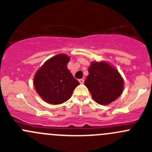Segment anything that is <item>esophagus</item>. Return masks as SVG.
I'll return each mask as SVG.
<instances>
[{
    "instance_id": "esophagus-1",
    "label": "esophagus",
    "mask_w": 152,
    "mask_h": 152,
    "mask_svg": "<svg viewBox=\"0 0 152 152\" xmlns=\"http://www.w3.org/2000/svg\"><path fill=\"white\" fill-rule=\"evenodd\" d=\"M79 82L80 84H83L84 82H85V80H84L83 79H79Z\"/></svg>"
}]
</instances>
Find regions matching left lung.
I'll return each instance as SVG.
<instances>
[{
  "mask_svg": "<svg viewBox=\"0 0 152 152\" xmlns=\"http://www.w3.org/2000/svg\"><path fill=\"white\" fill-rule=\"evenodd\" d=\"M85 85L99 104H109L121 95L124 80L116 69L106 62H92Z\"/></svg>",
  "mask_w": 152,
  "mask_h": 152,
  "instance_id": "left-lung-1",
  "label": "left lung"
}]
</instances>
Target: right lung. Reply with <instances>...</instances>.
Instances as JSON below:
<instances>
[{
  "mask_svg": "<svg viewBox=\"0 0 152 152\" xmlns=\"http://www.w3.org/2000/svg\"><path fill=\"white\" fill-rule=\"evenodd\" d=\"M69 61L70 58L67 55L58 54L47 60L35 73V90L50 104H60L66 102L79 85L67 69Z\"/></svg>",
  "mask_w": 152,
  "mask_h": 152,
  "instance_id": "add662e5",
  "label": "right lung"
}]
</instances>
